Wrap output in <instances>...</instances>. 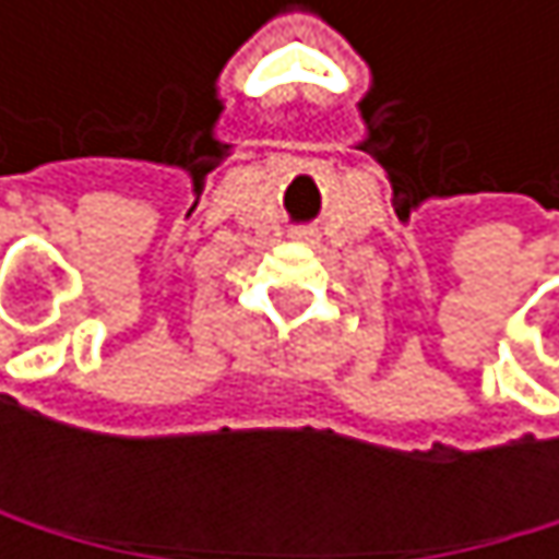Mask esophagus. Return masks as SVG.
<instances>
[{
    "label": "esophagus",
    "mask_w": 559,
    "mask_h": 559,
    "mask_svg": "<svg viewBox=\"0 0 559 559\" xmlns=\"http://www.w3.org/2000/svg\"><path fill=\"white\" fill-rule=\"evenodd\" d=\"M304 236H307V233H304Z\"/></svg>",
    "instance_id": "obj_1"
}]
</instances>
